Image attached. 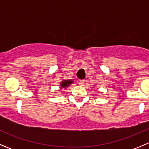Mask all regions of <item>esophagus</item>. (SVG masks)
Instances as JSON below:
<instances>
[{"mask_svg":"<svg viewBox=\"0 0 149 149\" xmlns=\"http://www.w3.org/2000/svg\"><path fill=\"white\" fill-rule=\"evenodd\" d=\"M79 85H81V86H84V84H85V81H84V80H79Z\"/></svg>","mask_w":149,"mask_h":149,"instance_id":"34e87169","label":"esophagus"}]
</instances>
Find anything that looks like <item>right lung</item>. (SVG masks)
Here are the masks:
<instances>
[{
	"mask_svg": "<svg viewBox=\"0 0 149 149\" xmlns=\"http://www.w3.org/2000/svg\"><path fill=\"white\" fill-rule=\"evenodd\" d=\"M73 83V81L72 80H64L61 83V88H65V87L68 86L70 84H71Z\"/></svg>",
	"mask_w": 149,
	"mask_h": 149,
	"instance_id": "add662e5",
	"label": "right lung"
}]
</instances>
